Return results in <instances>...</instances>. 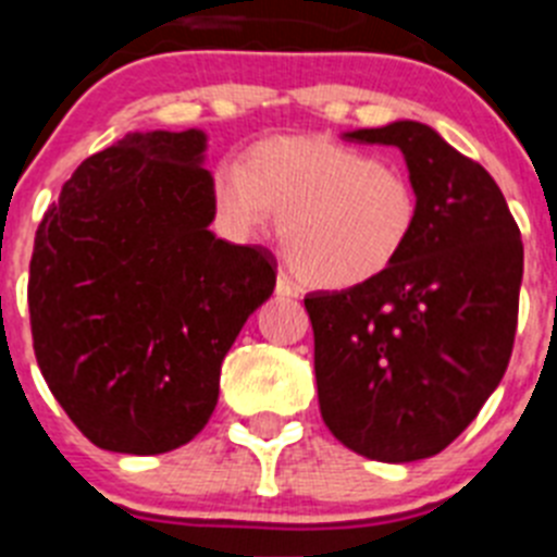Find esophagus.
<instances>
[{"instance_id":"esophagus-1","label":"esophagus","mask_w":557,"mask_h":557,"mask_svg":"<svg viewBox=\"0 0 557 557\" xmlns=\"http://www.w3.org/2000/svg\"><path fill=\"white\" fill-rule=\"evenodd\" d=\"M298 293H301V287L287 273H278V278H275V295L278 298H298Z\"/></svg>"}]
</instances>
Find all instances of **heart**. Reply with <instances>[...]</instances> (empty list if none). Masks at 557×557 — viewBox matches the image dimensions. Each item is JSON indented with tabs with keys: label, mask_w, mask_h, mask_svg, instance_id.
Wrapping results in <instances>:
<instances>
[{
	"label": "heart",
	"mask_w": 557,
	"mask_h": 557,
	"mask_svg": "<svg viewBox=\"0 0 557 557\" xmlns=\"http://www.w3.org/2000/svg\"><path fill=\"white\" fill-rule=\"evenodd\" d=\"M211 206L231 236L259 234L278 214L284 259L318 289H351L387 273L421 214L405 170L326 136L256 141L239 164L214 170Z\"/></svg>",
	"instance_id": "b5f03b06"
}]
</instances>
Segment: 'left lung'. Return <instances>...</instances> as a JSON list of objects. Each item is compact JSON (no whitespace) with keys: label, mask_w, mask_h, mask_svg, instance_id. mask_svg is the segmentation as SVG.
I'll return each instance as SVG.
<instances>
[{"label":"left lung","mask_w":557,"mask_h":557,"mask_svg":"<svg viewBox=\"0 0 557 557\" xmlns=\"http://www.w3.org/2000/svg\"><path fill=\"white\" fill-rule=\"evenodd\" d=\"M346 139L405 152L421 214L387 273L304 298L321 416L357 455L424 460L474 421L508 371L524 245L485 166L432 127L393 122Z\"/></svg>","instance_id":"obj_1"}]
</instances>
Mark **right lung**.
<instances>
[{"label":"right lung","mask_w":557,"mask_h":557,"mask_svg":"<svg viewBox=\"0 0 557 557\" xmlns=\"http://www.w3.org/2000/svg\"><path fill=\"white\" fill-rule=\"evenodd\" d=\"M200 131L127 133L44 211L29 259L38 368L95 446L161 455L214 412L220 366L275 287V259L209 231Z\"/></svg>","instance_id":"obj_1"}]
</instances>
